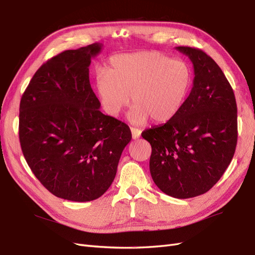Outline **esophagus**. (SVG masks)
<instances>
[{"label": "esophagus", "instance_id": "esophagus-1", "mask_svg": "<svg viewBox=\"0 0 255 255\" xmlns=\"http://www.w3.org/2000/svg\"><path fill=\"white\" fill-rule=\"evenodd\" d=\"M141 132H142V131L137 129V128H133V127L131 128V133H132V138L133 139H136V138L141 136Z\"/></svg>", "mask_w": 255, "mask_h": 255}]
</instances>
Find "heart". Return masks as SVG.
<instances>
[{"mask_svg":"<svg viewBox=\"0 0 255 255\" xmlns=\"http://www.w3.org/2000/svg\"><path fill=\"white\" fill-rule=\"evenodd\" d=\"M191 67L159 52L121 54L96 73L95 88L105 111L118 117L130 102L128 118L142 124L149 118L165 123L175 118L192 86Z\"/></svg>","mask_w":255,"mask_h":255,"instance_id":"b5f03b06","label":"heart"}]
</instances>
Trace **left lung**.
<instances>
[{
  "label": "left lung",
  "instance_id": "left-lung-1",
  "mask_svg": "<svg viewBox=\"0 0 255 255\" xmlns=\"http://www.w3.org/2000/svg\"><path fill=\"white\" fill-rule=\"evenodd\" d=\"M176 50L193 63L192 91L175 118L146 129L142 136L151 145L149 169L155 185L186 199L211 190L231 163L237 106L231 85L210 56L195 47Z\"/></svg>",
  "mask_w": 255,
  "mask_h": 255
}]
</instances>
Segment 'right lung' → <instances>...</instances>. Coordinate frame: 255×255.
<instances>
[{
	"instance_id": "right-lung-1",
	"label": "right lung",
	"mask_w": 255,
	"mask_h": 255,
	"mask_svg": "<svg viewBox=\"0 0 255 255\" xmlns=\"http://www.w3.org/2000/svg\"><path fill=\"white\" fill-rule=\"evenodd\" d=\"M103 44L64 51L32 76L20 103L19 137L28 166L56 197L86 202L112 184L129 127L105 116L89 67Z\"/></svg>"
}]
</instances>
